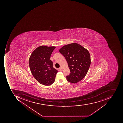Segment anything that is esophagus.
I'll list each match as a JSON object with an SVG mask.
<instances>
[{"label": "esophagus", "mask_w": 123, "mask_h": 123, "mask_svg": "<svg viewBox=\"0 0 123 123\" xmlns=\"http://www.w3.org/2000/svg\"><path fill=\"white\" fill-rule=\"evenodd\" d=\"M59 70H60V71H62V68L60 67V68H59Z\"/></svg>", "instance_id": "34e87169"}]
</instances>
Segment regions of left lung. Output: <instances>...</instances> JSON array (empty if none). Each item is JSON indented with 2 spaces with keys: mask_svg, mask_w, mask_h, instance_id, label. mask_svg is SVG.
Instances as JSON below:
<instances>
[{
  "mask_svg": "<svg viewBox=\"0 0 123 123\" xmlns=\"http://www.w3.org/2000/svg\"><path fill=\"white\" fill-rule=\"evenodd\" d=\"M59 52L63 55L70 70L67 80L71 83H77L85 77L91 65L90 54L86 49L76 43L61 48Z\"/></svg>",
  "mask_w": 123,
  "mask_h": 123,
  "instance_id": "1",
  "label": "left lung"
}]
</instances>
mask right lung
<instances>
[{"label": "right lung", "instance_id": "right-lung-1", "mask_svg": "<svg viewBox=\"0 0 123 123\" xmlns=\"http://www.w3.org/2000/svg\"><path fill=\"white\" fill-rule=\"evenodd\" d=\"M55 47L41 46L32 53L29 59V66L32 74L41 84L48 86L52 84L55 79L58 71L54 68L50 60Z\"/></svg>", "mask_w": 123, "mask_h": 123}]
</instances>
